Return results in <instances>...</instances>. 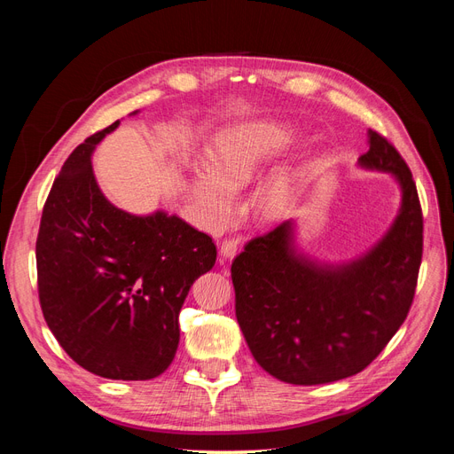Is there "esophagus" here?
Instances as JSON below:
<instances>
[{"label": "esophagus", "instance_id": "34e87169", "mask_svg": "<svg viewBox=\"0 0 454 454\" xmlns=\"http://www.w3.org/2000/svg\"><path fill=\"white\" fill-rule=\"evenodd\" d=\"M237 250H239V242L229 239V240L222 242V248H219V254H222V257H225V259H232V257L237 255Z\"/></svg>", "mask_w": 454, "mask_h": 454}]
</instances>
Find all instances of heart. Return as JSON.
I'll return each instance as SVG.
<instances>
[{
    "label": "heart",
    "instance_id": "heart-1",
    "mask_svg": "<svg viewBox=\"0 0 454 454\" xmlns=\"http://www.w3.org/2000/svg\"><path fill=\"white\" fill-rule=\"evenodd\" d=\"M290 144V132L270 121L246 122L219 136L208 164H195L189 176V195L204 222L214 229L227 225L235 215L237 191L277 160ZM295 197V177L278 176L265 187L261 206L274 217L290 208Z\"/></svg>",
    "mask_w": 454,
    "mask_h": 454
}]
</instances>
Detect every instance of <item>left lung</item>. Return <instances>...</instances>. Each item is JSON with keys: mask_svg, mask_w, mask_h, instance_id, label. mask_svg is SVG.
<instances>
[{"mask_svg": "<svg viewBox=\"0 0 454 454\" xmlns=\"http://www.w3.org/2000/svg\"><path fill=\"white\" fill-rule=\"evenodd\" d=\"M358 167L390 174L402 191L388 231L362 255L327 263L301 250L287 219L246 244L231 265L235 309L255 362L290 384L360 373L407 318L422 259V212L413 174L395 147L367 130Z\"/></svg>", "mask_w": 454, "mask_h": 454, "instance_id": "left-lung-1", "label": "left lung"}]
</instances>
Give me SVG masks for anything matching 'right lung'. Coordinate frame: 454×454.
I'll return each instance as SVG.
<instances>
[{
  "label": "right lung",
  "instance_id": "add662e5",
  "mask_svg": "<svg viewBox=\"0 0 454 454\" xmlns=\"http://www.w3.org/2000/svg\"><path fill=\"white\" fill-rule=\"evenodd\" d=\"M119 122L75 147L52 184L35 242L37 290L75 364L104 379L149 380L172 364L184 301L217 252L176 214L136 215L104 197L92 153Z\"/></svg>",
  "mask_w": 454,
  "mask_h": 454
}]
</instances>
